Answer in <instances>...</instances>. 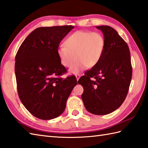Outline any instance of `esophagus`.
<instances>
[{"mask_svg":"<svg viewBox=\"0 0 148 148\" xmlns=\"http://www.w3.org/2000/svg\"><path fill=\"white\" fill-rule=\"evenodd\" d=\"M80 77H81V75L80 74H76V79H77V81L79 79Z\"/></svg>","mask_w":148,"mask_h":148,"instance_id":"34e87169","label":"esophagus"}]
</instances>
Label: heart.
<instances>
[{
    "mask_svg": "<svg viewBox=\"0 0 148 148\" xmlns=\"http://www.w3.org/2000/svg\"><path fill=\"white\" fill-rule=\"evenodd\" d=\"M65 44L57 49L60 60L69 68L77 58L70 70L71 73L77 74L86 67H93L98 64L104 50L105 39L99 32L79 30L68 37Z\"/></svg>",
    "mask_w": 148,
    "mask_h": 148,
    "instance_id": "heart-1",
    "label": "heart"
}]
</instances>
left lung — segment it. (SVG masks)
I'll return each mask as SVG.
<instances>
[{"label": "left lung", "mask_w": 148, "mask_h": 148, "mask_svg": "<svg viewBox=\"0 0 148 148\" xmlns=\"http://www.w3.org/2000/svg\"><path fill=\"white\" fill-rule=\"evenodd\" d=\"M105 39L100 61L79 78L84 89L81 95L88 112L96 115L109 114L126 99L132 75L129 48L116 30L106 25L96 27Z\"/></svg>", "instance_id": "8db88e82"}]
</instances>
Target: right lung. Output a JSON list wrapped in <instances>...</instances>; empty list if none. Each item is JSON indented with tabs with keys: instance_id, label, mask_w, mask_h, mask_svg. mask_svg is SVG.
Instances as JSON below:
<instances>
[{
	"instance_id": "obj_1",
	"label": "right lung",
	"mask_w": 148,
	"mask_h": 148,
	"mask_svg": "<svg viewBox=\"0 0 148 148\" xmlns=\"http://www.w3.org/2000/svg\"><path fill=\"white\" fill-rule=\"evenodd\" d=\"M72 25L39 27L22 42L15 57V76L21 102L35 117L51 119L64 111L67 99L77 84L67 72L57 49Z\"/></svg>"
}]
</instances>
